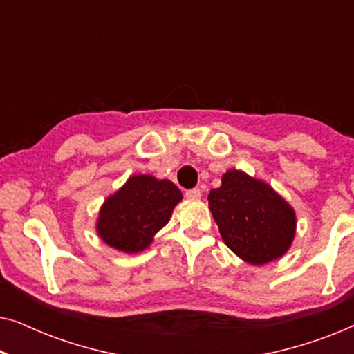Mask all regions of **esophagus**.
Instances as JSON below:
<instances>
[{
    "label": "esophagus",
    "mask_w": 354,
    "mask_h": 354,
    "mask_svg": "<svg viewBox=\"0 0 354 354\" xmlns=\"http://www.w3.org/2000/svg\"><path fill=\"white\" fill-rule=\"evenodd\" d=\"M185 196L188 198V200H200L201 190H200V188H192V190L185 192Z\"/></svg>",
    "instance_id": "1"
}]
</instances>
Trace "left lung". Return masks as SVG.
Segmentation results:
<instances>
[{"label": "left lung", "mask_w": 354, "mask_h": 354, "mask_svg": "<svg viewBox=\"0 0 354 354\" xmlns=\"http://www.w3.org/2000/svg\"><path fill=\"white\" fill-rule=\"evenodd\" d=\"M207 200L222 240L239 258L263 266L287 253L297 217L292 206L268 183L230 169Z\"/></svg>", "instance_id": "left-lung-1"}]
</instances>
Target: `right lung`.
Wrapping results in <instances>:
<instances>
[{
    "mask_svg": "<svg viewBox=\"0 0 354 354\" xmlns=\"http://www.w3.org/2000/svg\"><path fill=\"white\" fill-rule=\"evenodd\" d=\"M182 192L171 180L133 176L101 206L96 230L113 248L138 253L171 219Z\"/></svg>",
    "mask_w": 354,
    "mask_h": 354,
    "instance_id": "obj_1",
    "label": "right lung"
}]
</instances>
